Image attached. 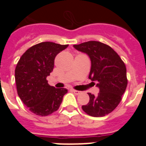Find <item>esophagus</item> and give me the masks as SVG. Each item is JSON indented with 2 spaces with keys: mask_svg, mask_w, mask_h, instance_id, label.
Here are the masks:
<instances>
[{
  "mask_svg": "<svg viewBox=\"0 0 146 146\" xmlns=\"http://www.w3.org/2000/svg\"><path fill=\"white\" fill-rule=\"evenodd\" d=\"M72 91H73V92L75 94V95H79V94L81 93V92H80V91H76V90H74V89H73Z\"/></svg>",
  "mask_w": 146,
  "mask_h": 146,
  "instance_id": "esophagus-1",
  "label": "esophagus"
}]
</instances>
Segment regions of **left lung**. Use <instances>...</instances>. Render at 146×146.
<instances>
[{"label": "left lung", "mask_w": 146, "mask_h": 146, "mask_svg": "<svg viewBox=\"0 0 146 146\" xmlns=\"http://www.w3.org/2000/svg\"><path fill=\"white\" fill-rule=\"evenodd\" d=\"M76 50L86 53L92 62L89 79L99 88L95 96L88 93L90 100L83 110L94 117L104 116L115 110L122 99L127 85V70L119 54L102 42L88 41L73 45Z\"/></svg>", "instance_id": "obj_1"}]
</instances>
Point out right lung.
Instances as JSON below:
<instances>
[{
	"label": "right lung",
	"mask_w": 146,
	"mask_h": 146,
	"mask_svg": "<svg viewBox=\"0 0 146 146\" xmlns=\"http://www.w3.org/2000/svg\"><path fill=\"white\" fill-rule=\"evenodd\" d=\"M67 47L42 42L27 50L18 62L15 70L18 95L36 115L44 116L55 112L67 93L66 88H55L47 80L54 69L55 56Z\"/></svg>",
	"instance_id": "obj_1"
}]
</instances>
